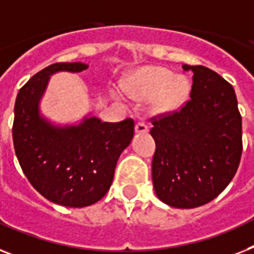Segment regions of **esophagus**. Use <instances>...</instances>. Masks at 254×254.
<instances>
[{
    "label": "esophagus",
    "mask_w": 254,
    "mask_h": 254,
    "mask_svg": "<svg viewBox=\"0 0 254 254\" xmlns=\"http://www.w3.org/2000/svg\"><path fill=\"white\" fill-rule=\"evenodd\" d=\"M149 131L148 128V126L145 125L144 122H137L135 126V132L136 133H146V132Z\"/></svg>",
    "instance_id": "esophagus-1"
}]
</instances>
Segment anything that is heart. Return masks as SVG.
I'll use <instances>...</instances> for the list:
<instances>
[{
    "mask_svg": "<svg viewBox=\"0 0 254 254\" xmlns=\"http://www.w3.org/2000/svg\"><path fill=\"white\" fill-rule=\"evenodd\" d=\"M123 89L131 97L154 98L157 112L167 113L186 104L190 93V83L187 77L175 76L166 68L154 67L133 75L126 81Z\"/></svg>",
    "mask_w": 254,
    "mask_h": 254,
    "instance_id": "obj_1",
    "label": "heart"
}]
</instances>
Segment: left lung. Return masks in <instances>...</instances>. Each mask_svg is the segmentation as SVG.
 <instances>
[{
    "label": "left lung",
    "mask_w": 254,
    "mask_h": 254,
    "mask_svg": "<svg viewBox=\"0 0 254 254\" xmlns=\"http://www.w3.org/2000/svg\"><path fill=\"white\" fill-rule=\"evenodd\" d=\"M190 71V100L179 112L153 118L156 141L153 187L162 202L192 209L214 200L227 187L243 152L242 115L232 85L205 66Z\"/></svg>",
    "instance_id": "1"
}]
</instances>
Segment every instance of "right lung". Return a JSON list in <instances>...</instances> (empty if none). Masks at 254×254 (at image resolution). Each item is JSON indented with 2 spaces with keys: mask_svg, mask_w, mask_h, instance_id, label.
<instances>
[{
  "mask_svg": "<svg viewBox=\"0 0 254 254\" xmlns=\"http://www.w3.org/2000/svg\"><path fill=\"white\" fill-rule=\"evenodd\" d=\"M87 68L81 62L45 67L20 88L14 108L12 140L23 173L40 194L67 207L89 206L104 197L135 132L131 118L110 123L85 117L79 125L61 127L40 115L50 75Z\"/></svg>",
  "mask_w": 254,
  "mask_h": 254,
  "instance_id": "1",
  "label": "right lung"
}]
</instances>
